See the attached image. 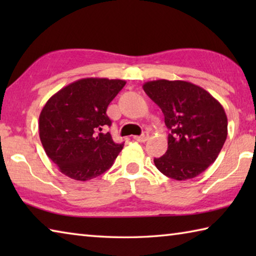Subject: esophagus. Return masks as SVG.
<instances>
[{
    "instance_id": "esophagus-1",
    "label": "esophagus",
    "mask_w": 256,
    "mask_h": 256,
    "mask_svg": "<svg viewBox=\"0 0 256 256\" xmlns=\"http://www.w3.org/2000/svg\"><path fill=\"white\" fill-rule=\"evenodd\" d=\"M134 138H136V140L138 141V142H146L149 138V133L148 132H144V133L141 134V136H134Z\"/></svg>"
}]
</instances>
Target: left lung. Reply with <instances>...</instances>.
I'll return each instance as SVG.
<instances>
[{"label": "left lung", "mask_w": 256, "mask_h": 256, "mask_svg": "<svg viewBox=\"0 0 256 256\" xmlns=\"http://www.w3.org/2000/svg\"><path fill=\"white\" fill-rule=\"evenodd\" d=\"M146 94L162 110L168 149L154 162L164 176L194 178L218 157L227 138V116L216 98L201 86L182 80H156L144 84Z\"/></svg>", "instance_id": "1"}]
</instances>
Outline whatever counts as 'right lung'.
<instances>
[{"label": "right lung", "instance_id": "1", "mask_svg": "<svg viewBox=\"0 0 256 256\" xmlns=\"http://www.w3.org/2000/svg\"><path fill=\"white\" fill-rule=\"evenodd\" d=\"M124 80L86 78L53 94L40 115V138L60 172L76 180L96 178L112 167L124 144L110 132L107 107L125 86Z\"/></svg>", "mask_w": 256, "mask_h": 256}]
</instances>
